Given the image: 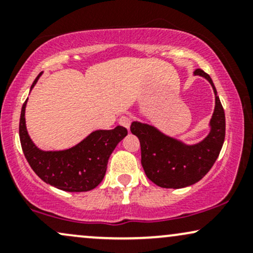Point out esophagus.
Returning a JSON list of instances; mask_svg holds the SVG:
<instances>
[{
    "mask_svg": "<svg viewBox=\"0 0 253 253\" xmlns=\"http://www.w3.org/2000/svg\"><path fill=\"white\" fill-rule=\"evenodd\" d=\"M119 123H120L121 126L126 127L127 129H129L130 123H132V119H130L129 117H127V115H124V117L120 118V120H119Z\"/></svg>",
    "mask_w": 253,
    "mask_h": 253,
    "instance_id": "esophagus-1",
    "label": "esophagus"
}]
</instances>
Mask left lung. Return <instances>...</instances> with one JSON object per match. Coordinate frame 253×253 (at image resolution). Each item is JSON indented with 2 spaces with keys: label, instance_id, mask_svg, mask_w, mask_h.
<instances>
[{
  "label": "left lung",
  "instance_id": "left-lung-1",
  "mask_svg": "<svg viewBox=\"0 0 253 253\" xmlns=\"http://www.w3.org/2000/svg\"><path fill=\"white\" fill-rule=\"evenodd\" d=\"M194 76L207 80L215 95V107L210 120V132L201 141L187 144L167 135L150 124L133 121L130 132L141 146V165L147 178L162 188L181 189L195 184L207 175L219 157L225 140V112L210 75L201 69Z\"/></svg>",
  "mask_w": 253,
  "mask_h": 253
}]
</instances>
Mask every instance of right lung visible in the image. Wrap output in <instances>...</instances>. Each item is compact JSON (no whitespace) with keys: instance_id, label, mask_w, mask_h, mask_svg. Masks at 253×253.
Listing matches in <instances>:
<instances>
[{"instance_id":"right-lung-1","label":"right lung","mask_w":253,"mask_h":253,"mask_svg":"<svg viewBox=\"0 0 253 253\" xmlns=\"http://www.w3.org/2000/svg\"><path fill=\"white\" fill-rule=\"evenodd\" d=\"M42 75V72L38 75L31 90ZM27 100L21 109L19 134L24 155L34 172L43 182L64 191L81 193L96 188L106 175L110 155L127 135V129L123 126L109 130L96 129L69 149L42 150L33 143L26 127Z\"/></svg>"}]
</instances>
